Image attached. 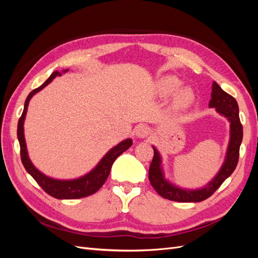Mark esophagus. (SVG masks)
I'll return each mask as SVG.
<instances>
[{"label":"esophagus","mask_w":258,"mask_h":258,"mask_svg":"<svg viewBox=\"0 0 258 258\" xmlns=\"http://www.w3.org/2000/svg\"><path fill=\"white\" fill-rule=\"evenodd\" d=\"M135 134L138 138H146L147 136H150L151 129L147 126H145V124H140V126L136 128Z\"/></svg>","instance_id":"obj_1"}]
</instances>
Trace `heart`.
<instances>
[{
	"instance_id": "obj_1",
	"label": "heart",
	"mask_w": 258,
	"mask_h": 258,
	"mask_svg": "<svg viewBox=\"0 0 258 258\" xmlns=\"http://www.w3.org/2000/svg\"><path fill=\"white\" fill-rule=\"evenodd\" d=\"M181 85V81H179L175 76H166L161 79L160 81V90L162 93H170L174 91L178 86ZM194 100V93L190 88H183L178 91L175 98V103L178 107H185L188 106Z\"/></svg>"
}]
</instances>
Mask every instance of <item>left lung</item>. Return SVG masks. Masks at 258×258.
<instances>
[{
	"label": "left lung",
	"instance_id": "left-lung-1",
	"mask_svg": "<svg viewBox=\"0 0 258 258\" xmlns=\"http://www.w3.org/2000/svg\"><path fill=\"white\" fill-rule=\"evenodd\" d=\"M210 107H215V110L227 117L230 121V141L228 145L227 156L220 172L206 187L197 190H187L178 188L176 186L170 184L165 179L161 171V158L158 151L154 148V157L148 170V178L152 186L162 198L177 201V202H200L208 199L216 191L226 178L231 175L235 171L238 160L240 145L243 138V128L239 118V107L236 99L225 92L217 83L212 85V93L209 103Z\"/></svg>",
	"mask_w": 258,
	"mask_h": 258
}]
</instances>
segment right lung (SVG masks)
<instances>
[{"mask_svg": "<svg viewBox=\"0 0 258 258\" xmlns=\"http://www.w3.org/2000/svg\"><path fill=\"white\" fill-rule=\"evenodd\" d=\"M68 71V70H67ZM64 71V72H67ZM62 74L58 71L53 72L48 80L46 81L40 87L34 89L29 93V96L26 99L25 102V108L21 114V117L18 121V128H17V137L18 141L20 144V157L22 165L25 169L28 171V173L32 176L36 183L40 185L45 192L50 195L51 197L57 199H79L90 196V195L97 192L111 172V168L113 166V162L115 159L121 155L124 151H127L128 148L132 145L131 139H127L124 141L120 142L118 145L113 147L112 150L108 152L104 157L101 159V161L98 163V166L93 169L91 172L88 174L84 175L83 177L71 179V181H61V179H54L50 178L48 176L44 175L42 172H40L30 161L28 152H27V145L25 141V136H23V121L26 118V114L28 110L29 101L34 96L36 92L42 90L45 86H47L56 76H61Z\"/></svg>", "mask_w": 258, "mask_h": 258, "instance_id": "1", "label": "right lung"}]
</instances>
